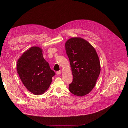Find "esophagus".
<instances>
[{
  "label": "esophagus",
  "mask_w": 128,
  "mask_h": 128,
  "mask_svg": "<svg viewBox=\"0 0 128 128\" xmlns=\"http://www.w3.org/2000/svg\"><path fill=\"white\" fill-rule=\"evenodd\" d=\"M56 74L57 75H60V74H61V71H58V72H56Z\"/></svg>",
  "instance_id": "obj_1"
}]
</instances>
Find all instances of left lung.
<instances>
[{"mask_svg": "<svg viewBox=\"0 0 128 128\" xmlns=\"http://www.w3.org/2000/svg\"><path fill=\"white\" fill-rule=\"evenodd\" d=\"M65 48L73 76L69 90L77 96H86L95 86L100 74L98 56L90 42L80 37L68 40Z\"/></svg>", "mask_w": 128, "mask_h": 128, "instance_id": "8db88e82", "label": "left lung"}]
</instances>
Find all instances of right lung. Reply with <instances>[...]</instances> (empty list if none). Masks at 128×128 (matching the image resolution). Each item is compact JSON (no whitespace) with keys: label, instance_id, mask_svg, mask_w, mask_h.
<instances>
[{"label":"right lung","instance_id":"right-lung-1","mask_svg":"<svg viewBox=\"0 0 128 128\" xmlns=\"http://www.w3.org/2000/svg\"><path fill=\"white\" fill-rule=\"evenodd\" d=\"M42 50L33 46L25 51L17 62L19 77L27 90L35 95L48 90L55 72L42 56Z\"/></svg>","mask_w":128,"mask_h":128}]
</instances>
